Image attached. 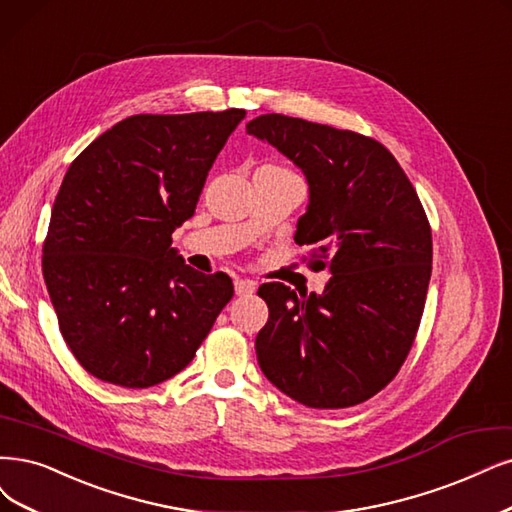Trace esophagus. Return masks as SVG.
<instances>
[{
  "label": "esophagus",
  "mask_w": 512,
  "mask_h": 512,
  "mask_svg": "<svg viewBox=\"0 0 512 512\" xmlns=\"http://www.w3.org/2000/svg\"><path fill=\"white\" fill-rule=\"evenodd\" d=\"M257 289V282L249 280V278H236L234 282V291L238 297H251Z\"/></svg>",
  "instance_id": "34e87169"
}]
</instances>
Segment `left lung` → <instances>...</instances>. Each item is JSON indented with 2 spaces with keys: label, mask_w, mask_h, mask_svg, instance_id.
<instances>
[{
  "label": "left lung",
  "mask_w": 512,
  "mask_h": 512,
  "mask_svg": "<svg viewBox=\"0 0 512 512\" xmlns=\"http://www.w3.org/2000/svg\"><path fill=\"white\" fill-rule=\"evenodd\" d=\"M246 132L287 156L308 181L295 242L314 246L325 291L259 287L270 318L255 339L263 375L293 401L342 409L392 382L411 350L432 272V234L390 151L352 130L266 113Z\"/></svg>",
  "instance_id": "left-lung-1"
}]
</instances>
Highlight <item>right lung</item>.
<instances>
[{
    "label": "right lung",
    "mask_w": 512,
    "mask_h": 512,
    "mask_svg": "<svg viewBox=\"0 0 512 512\" xmlns=\"http://www.w3.org/2000/svg\"><path fill=\"white\" fill-rule=\"evenodd\" d=\"M244 109L130 116L75 158L56 194L44 280L78 363L124 388L185 369L234 295L232 278L185 266L173 232Z\"/></svg>",
    "instance_id": "right-lung-1"
}]
</instances>
